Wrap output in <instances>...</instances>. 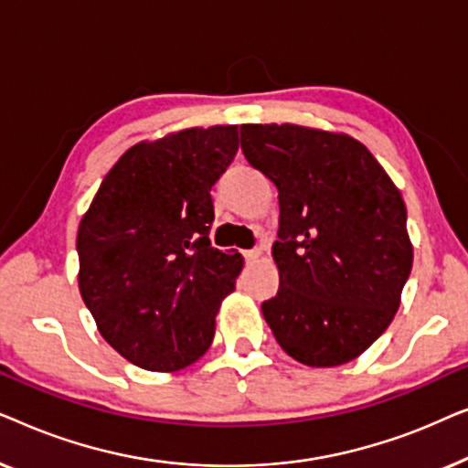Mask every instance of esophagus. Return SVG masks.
<instances>
[{
  "label": "esophagus",
  "instance_id": "34e87169",
  "mask_svg": "<svg viewBox=\"0 0 468 468\" xmlns=\"http://www.w3.org/2000/svg\"><path fill=\"white\" fill-rule=\"evenodd\" d=\"M260 255H261L260 249H249V251H245V260L255 261V260H260Z\"/></svg>",
  "mask_w": 468,
  "mask_h": 468
}]
</instances>
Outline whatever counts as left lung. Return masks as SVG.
<instances>
[{
	"label": "left lung",
	"instance_id": "obj_1",
	"mask_svg": "<svg viewBox=\"0 0 468 468\" xmlns=\"http://www.w3.org/2000/svg\"><path fill=\"white\" fill-rule=\"evenodd\" d=\"M240 146L279 189V292L261 304L266 324L306 367L356 360L392 324L411 274L400 191L347 133L242 125Z\"/></svg>",
	"mask_w": 468,
	"mask_h": 468
}]
</instances>
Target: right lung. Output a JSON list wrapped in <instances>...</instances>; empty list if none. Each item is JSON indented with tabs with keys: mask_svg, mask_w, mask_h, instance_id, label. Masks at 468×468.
I'll list each match as a JSON object with an SVG mask.
<instances>
[{
	"mask_svg": "<svg viewBox=\"0 0 468 468\" xmlns=\"http://www.w3.org/2000/svg\"><path fill=\"white\" fill-rule=\"evenodd\" d=\"M239 127H191L125 151L80 219L79 287L100 335L140 368L172 373L207 354L240 253L210 247V187Z\"/></svg>",
	"mask_w": 468,
	"mask_h": 468,
	"instance_id": "right-lung-1",
	"label": "right lung"
}]
</instances>
